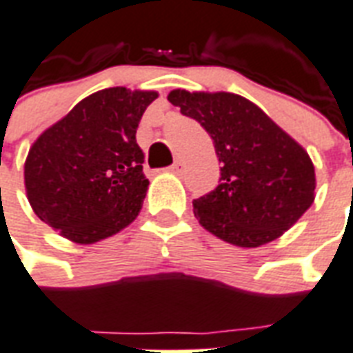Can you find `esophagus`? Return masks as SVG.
Masks as SVG:
<instances>
[{
	"label": "esophagus",
	"mask_w": 353,
	"mask_h": 353,
	"mask_svg": "<svg viewBox=\"0 0 353 353\" xmlns=\"http://www.w3.org/2000/svg\"><path fill=\"white\" fill-rule=\"evenodd\" d=\"M168 170L172 174H181V172H183V163H181V161H176Z\"/></svg>",
	"instance_id": "esophagus-1"
}]
</instances>
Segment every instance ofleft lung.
Listing matches in <instances>:
<instances>
[{
    "label": "left lung",
    "mask_w": 353,
    "mask_h": 353,
    "mask_svg": "<svg viewBox=\"0 0 353 353\" xmlns=\"http://www.w3.org/2000/svg\"><path fill=\"white\" fill-rule=\"evenodd\" d=\"M168 101L210 132L221 166L215 190L192 202L213 236L237 247L281 237L314 202V164L262 108L236 93L174 90Z\"/></svg>",
    "instance_id": "left-lung-1"
}]
</instances>
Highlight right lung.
<instances>
[{"instance_id":"1","label":"right lung","mask_w":353,"mask_h":353,"mask_svg":"<svg viewBox=\"0 0 353 353\" xmlns=\"http://www.w3.org/2000/svg\"><path fill=\"white\" fill-rule=\"evenodd\" d=\"M157 97L127 88L97 91L33 142L23 183L43 223L90 245L137 219L150 185L137 129Z\"/></svg>"}]
</instances>
